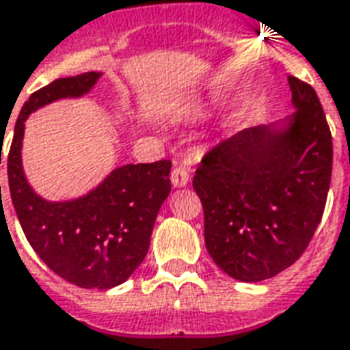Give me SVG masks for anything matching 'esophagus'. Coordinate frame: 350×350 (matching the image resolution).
<instances>
[{
  "label": "esophagus",
  "mask_w": 350,
  "mask_h": 350,
  "mask_svg": "<svg viewBox=\"0 0 350 350\" xmlns=\"http://www.w3.org/2000/svg\"><path fill=\"white\" fill-rule=\"evenodd\" d=\"M170 182L174 187H183V185H187L189 183V172H187V168L183 167H176L172 170V174H170Z\"/></svg>",
  "instance_id": "esophagus-1"
}]
</instances>
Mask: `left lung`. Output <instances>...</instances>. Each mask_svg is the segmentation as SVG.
<instances>
[{
  "mask_svg": "<svg viewBox=\"0 0 350 350\" xmlns=\"http://www.w3.org/2000/svg\"><path fill=\"white\" fill-rule=\"evenodd\" d=\"M297 109L282 124L219 142L195 170L204 244L217 267L260 282L299 260L319 227L332 178V133L309 83L288 77Z\"/></svg>",
  "mask_w": 350,
  "mask_h": 350,
  "instance_id": "left-lung-1",
  "label": "left lung"
}]
</instances>
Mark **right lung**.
I'll use <instances>...</instances> for the list:
<instances>
[{
  "mask_svg": "<svg viewBox=\"0 0 350 350\" xmlns=\"http://www.w3.org/2000/svg\"><path fill=\"white\" fill-rule=\"evenodd\" d=\"M100 75L87 72L62 77L33 92L22 106L7 155L9 191L30 246L58 277L90 290L121 284L144 261L159 208L170 193L172 167L167 159L124 165L96 189L64 202L45 200L31 189L22 168L24 121L55 100L87 94Z\"/></svg>",
  "mask_w": 350,
  "mask_h": 350,
  "instance_id": "obj_1",
  "label": "right lung"
}]
</instances>
